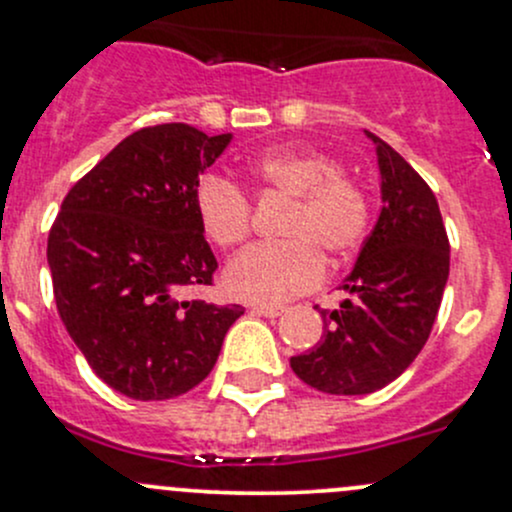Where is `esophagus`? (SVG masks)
<instances>
[{"label": "esophagus", "mask_w": 512, "mask_h": 512, "mask_svg": "<svg viewBox=\"0 0 512 512\" xmlns=\"http://www.w3.org/2000/svg\"><path fill=\"white\" fill-rule=\"evenodd\" d=\"M250 311H252V313H257V316L277 318V316H282L284 308H282V306H269V303H255V306H252Z\"/></svg>", "instance_id": "esophagus-1"}]
</instances>
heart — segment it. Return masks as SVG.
I'll use <instances>...</instances> for the list:
<instances>
[{
	"label": "heart",
	"instance_id": "1",
	"mask_svg": "<svg viewBox=\"0 0 512 512\" xmlns=\"http://www.w3.org/2000/svg\"><path fill=\"white\" fill-rule=\"evenodd\" d=\"M262 194L289 196L282 243L255 245L230 262L223 284L235 299L284 303L316 289L325 277V257L345 262L369 233L372 206L362 184L338 170L333 157L316 150H272L250 165ZM196 216L213 245H243L252 230V204L235 182L204 177L196 187Z\"/></svg>",
	"mask_w": 512,
	"mask_h": 512
}]
</instances>
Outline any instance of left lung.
Instances as JSON below:
<instances>
[{
  "label": "left lung",
  "mask_w": 512,
  "mask_h": 512,
  "mask_svg": "<svg viewBox=\"0 0 512 512\" xmlns=\"http://www.w3.org/2000/svg\"><path fill=\"white\" fill-rule=\"evenodd\" d=\"M381 172L379 221L342 284L347 299L323 316V338L291 357L313 389L364 396L398 379L430 338L449 277V240L440 206L423 177L376 138Z\"/></svg>",
  "instance_id": "8db88e82"
}]
</instances>
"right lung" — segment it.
I'll return each instance as SVG.
<instances>
[{
    "label": "right lung",
    "mask_w": 512,
    "mask_h": 512,
    "mask_svg": "<svg viewBox=\"0 0 512 512\" xmlns=\"http://www.w3.org/2000/svg\"><path fill=\"white\" fill-rule=\"evenodd\" d=\"M230 133L160 123L123 138L67 192L48 235L60 320L104 384L136 401L209 376L243 306L182 301L218 262L196 216L199 174Z\"/></svg>",
    "instance_id": "right-lung-1"
}]
</instances>
